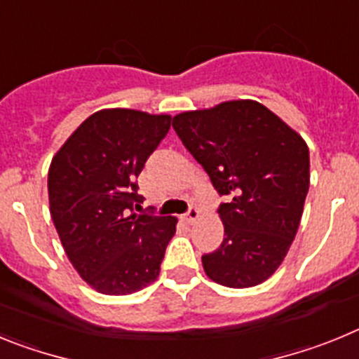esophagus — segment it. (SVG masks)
Returning <instances> with one entry per match:
<instances>
[{"label": "esophagus", "mask_w": 359, "mask_h": 359, "mask_svg": "<svg viewBox=\"0 0 359 359\" xmlns=\"http://www.w3.org/2000/svg\"><path fill=\"white\" fill-rule=\"evenodd\" d=\"M199 215H201V212H199V208H190L189 212H187L185 215H183V219H185L187 223L189 224H194L196 221L199 219Z\"/></svg>", "instance_id": "esophagus-1"}]
</instances>
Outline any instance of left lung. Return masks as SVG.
<instances>
[{"label": "left lung", "mask_w": 359, "mask_h": 359, "mask_svg": "<svg viewBox=\"0 0 359 359\" xmlns=\"http://www.w3.org/2000/svg\"><path fill=\"white\" fill-rule=\"evenodd\" d=\"M172 128L230 203L219 207L224 239L201 257L208 278L252 287L277 271L297 236L309 190V149L273 111L228 100L185 111Z\"/></svg>", "instance_id": "8db88e82"}]
</instances>
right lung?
<instances>
[{
    "label": "right lung",
    "mask_w": 359,
    "mask_h": 359,
    "mask_svg": "<svg viewBox=\"0 0 359 359\" xmlns=\"http://www.w3.org/2000/svg\"><path fill=\"white\" fill-rule=\"evenodd\" d=\"M169 129L170 115L97 111L50 163L52 221L73 268L98 293L131 294L160 275L177 219L136 214L144 201L136 177Z\"/></svg>",
    "instance_id": "1"
}]
</instances>
